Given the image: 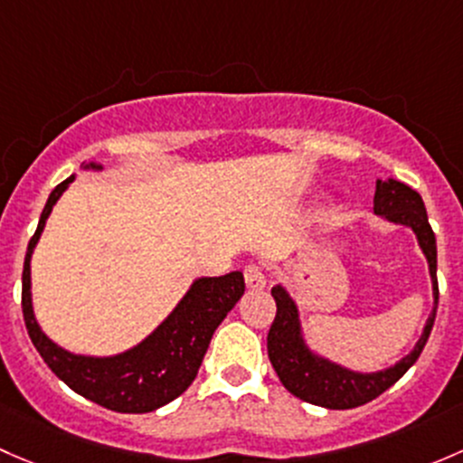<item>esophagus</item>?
Instances as JSON below:
<instances>
[{
	"mask_svg": "<svg viewBox=\"0 0 463 463\" xmlns=\"http://www.w3.org/2000/svg\"><path fill=\"white\" fill-rule=\"evenodd\" d=\"M242 274H245V285H247V288L254 289V292H259V289H265L267 279H265L263 267H259V265H247Z\"/></svg>",
	"mask_w": 463,
	"mask_h": 463,
	"instance_id": "esophagus-1",
	"label": "esophagus"
}]
</instances>
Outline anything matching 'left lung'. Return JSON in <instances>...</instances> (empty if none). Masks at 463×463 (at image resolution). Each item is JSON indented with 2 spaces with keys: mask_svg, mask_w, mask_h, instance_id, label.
Segmentation results:
<instances>
[{
  "mask_svg": "<svg viewBox=\"0 0 463 463\" xmlns=\"http://www.w3.org/2000/svg\"><path fill=\"white\" fill-rule=\"evenodd\" d=\"M374 213L383 216L385 221L397 222V225H406L414 232L419 247H421L423 256L428 260V269H430L435 307L428 317L423 335L414 345V350L403 356L399 364H394L392 368L379 370V373H354V370L332 364V361L323 359V356L314 354L309 350L303 338L301 318H298V307L294 298L280 285L271 288V297L276 301V317L269 327V335H267V354H269V361L274 365L276 374H279L280 383L294 397L314 403V406L347 410L373 402L408 373L410 365L421 354L432 326H435L437 303H439L437 241L435 232L428 222L426 204H423L421 196L414 189L399 183V180H376Z\"/></svg>",
  "mask_w": 463,
  "mask_h": 463,
  "instance_id": "1",
  "label": "left lung"
}]
</instances>
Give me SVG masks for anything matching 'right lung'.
Here are the masks:
<instances>
[{
  "label": "right lung",
  "mask_w": 463,
  "mask_h": 463,
  "mask_svg": "<svg viewBox=\"0 0 463 463\" xmlns=\"http://www.w3.org/2000/svg\"><path fill=\"white\" fill-rule=\"evenodd\" d=\"M84 169L99 171L102 165L89 162ZM73 180L75 175H71L51 192L28 242L22 271V312L28 336L55 376L84 399L116 412H151L180 397L196 379L213 332L245 292V279L242 271H230L194 280L174 312L145 341L122 354L84 356L64 350L42 332L33 314L31 256L53 204Z\"/></svg>",
  "instance_id": "1"
}]
</instances>
